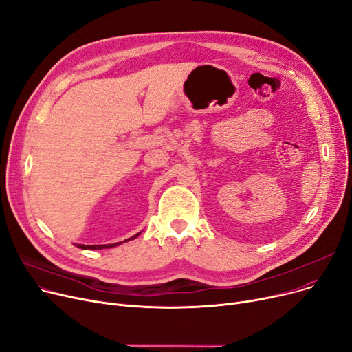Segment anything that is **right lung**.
I'll return each instance as SVG.
<instances>
[{
	"mask_svg": "<svg viewBox=\"0 0 352 352\" xmlns=\"http://www.w3.org/2000/svg\"><path fill=\"white\" fill-rule=\"evenodd\" d=\"M140 234H141V232H138V234L133 235L131 238L125 239L124 243H126V241H131V239H135ZM120 244H122V241H121V243H116V244H104V245H84V244H78L77 247H78V248H82V250H102V248H113V247H117V245H120Z\"/></svg>",
	"mask_w": 352,
	"mask_h": 352,
	"instance_id": "add662e5",
	"label": "right lung"
}]
</instances>
